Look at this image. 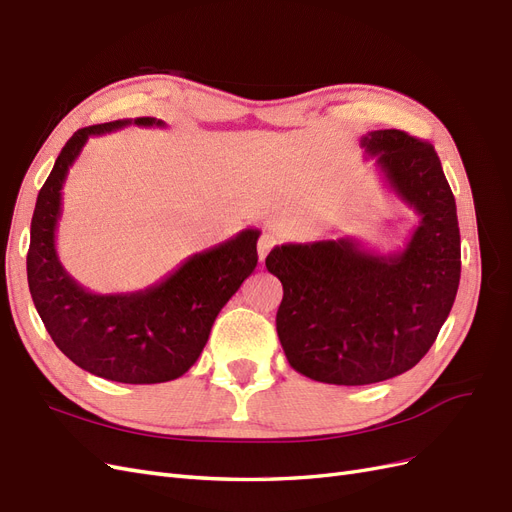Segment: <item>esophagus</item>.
Returning a JSON list of instances; mask_svg holds the SVG:
<instances>
[{
  "mask_svg": "<svg viewBox=\"0 0 512 512\" xmlns=\"http://www.w3.org/2000/svg\"><path fill=\"white\" fill-rule=\"evenodd\" d=\"M275 243H277V235H275V232H271V230L262 232L260 239H258V258H260V262L267 258V254L271 252V247H273Z\"/></svg>",
  "mask_w": 512,
  "mask_h": 512,
  "instance_id": "1",
  "label": "esophagus"
}]
</instances>
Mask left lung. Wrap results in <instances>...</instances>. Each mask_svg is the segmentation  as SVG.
Masks as SVG:
<instances>
[{
    "label": "left lung",
    "mask_w": 512,
    "mask_h": 512,
    "mask_svg": "<svg viewBox=\"0 0 512 512\" xmlns=\"http://www.w3.org/2000/svg\"><path fill=\"white\" fill-rule=\"evenodd\" d=\"M386 185L418 215L404 250L356 239L275 245L265 265L284 286L275 324L292 369L361 386L412 369L451 314L461 275L455 196L433 145L401 130L361 136Z\"/></svg>",
    "instance_id": "8db88e82"
}]
</instances>
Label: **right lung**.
Returning a JSON list of instances; mask_svg holds the SVG:
<instances>
[{
    "mask_svg": "<svg viewBox=\"0 0 512 512\" xmlns=\"http://www.w3.org/2000/svg\"><path fill=\"white\" fill-rule=\"evenodd\" d=\"M158 126L156 117L98 123L72 134L36 200L27 252V282L55 346L89 374L123 384H158L183 376L203 352L220 309L252 275L258 228L198 252L145 290L96 294L59 262L55 232L61 188L89 136L119 128Z\"/></svg>",
    "mask_w": 512,
    "mask_h": 512,
    "instance_id": "right-lung-1",
    "label": "right lung"
}]
</instances>
